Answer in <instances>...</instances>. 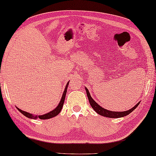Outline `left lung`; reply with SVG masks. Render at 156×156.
I'll list each match as a JSON object with an SVG mask.
<instances>
[{
  "mask_svg": "<svg viewBox=\"0 0 156 156\" xmlns=\"http://www.w3.org/2000/svg\"><path fill=\"white\" fill-rule=\"evenodd\" d=\"M85 90H86V91H87V94L88 101H89L91 107L93 108V109L98 114H99L101 115H103V116H104V117H107V118H122V117L126 116V115L130 114V113L132 112L133 110H135V109L137 108V106H138L140 103V102H139L135 106H134L133 108H131L130 109H129V110H127V111H124V112L109 111V110H108V109L103 108L102 107H101L99 104H97V103L94 101L93 99L91 97L90 94L89 93V91H88V90L86 87H85Z\"/></svg>",
  "mask_w": 156,
  "mask_h": 156,
  "instance_id": "obj_1",
  "label": "left lung"
}]
</instances>
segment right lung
<instances>
[{
	"label": "right lung",
	"mask_w": 156,
	"mask_h": 156,
	"mask_svg": "<svg viewBox=\"0 0 156 156\" xmlns=\"http://www.w3.org/2000/svg\"><path fill=\"white\" fill-rule=\"evenodd\" d=\"M69 82H68V83H67L66 86V88H65V90H64L63 91V93L62 94V99H61V101L59 104H58L57 107L55 108L54 109L53 111L50 112L49 113H47V114H45L44 115H33L32 114H30V113L28 112H26L25 111H23L21 110V109H19L18 108H17V109L19 110L21 114H22L23 115H25V116H26L27 118H30V119H37V118H39L41 119V120H47V119H49V118H53L55 116H56V115H57L58 114H59L60 112L62 111V109L63 108V103H64V101H65V98H66V93H67V89H68V86L69 84Z\"/></svg>",
	"instance_id": "obj_1"
}]
</instances>
